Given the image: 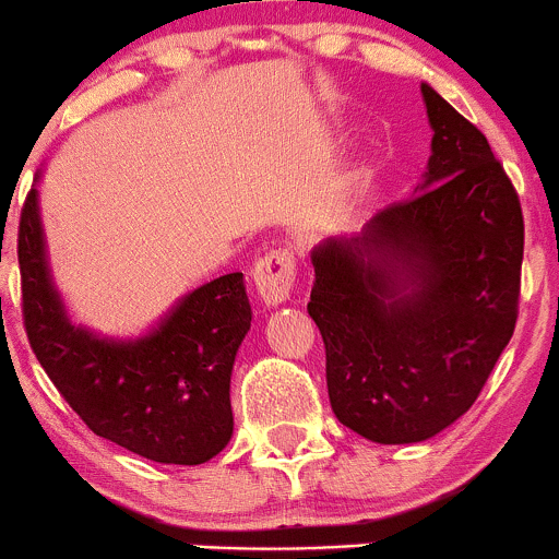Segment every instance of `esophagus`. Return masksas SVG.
<instances>
[{"label": "esophagus", "mask_w": 559, "mask_h": 559, "mask_svg": "<svg viewBox=\"0 0 559 559\" xmlns=\"http://www.w3.org/2000/svg\"><path fill=\"white\" fill-rule=\"evenodd\" d=\"M253 282L258 298L266 306H282L290 301L293 282H296V263L287 250H274L258 258L253 266Z\"/></svg>", "instance_id": "obj_1"}]
</instances>
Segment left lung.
Returning <instances> with one entry per match:
<instances>
[{"label":"left lung","instance_id":"left-lung-1","mask_svg":"<svg viewBox=\"0 0 559 559\" xmlns=\"http://www.w3.org/2000/svg\"><path fill=\"white\" fill-rule=\"evenodd\" d=\"M421 95L435 135L413 197L311 250L330 407L381 445L459 421L518 322V191L488 138L426 82Z\"/></svg>","mask_w":559,"mask_h":559}]
</instances>
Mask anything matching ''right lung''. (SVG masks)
I'll use <instances>...</instances> for the list:
<instances>
[{
  "label": "right lung",
  "mask_w": 559,
  "mask_h": 559,
  "mask_svg": "<svg viewBox=\"0 0 559 559\" xmlns=\"http://www.w3.org/2000/svg\"><path fill=\"white\" fill-rule=\"evenodd\" d=\"M17 263L28 344L95 435L178 466L205 464L229 445L234 357L253 320L242 274L205 282L138 338L74 325L52 282L37 189L21 213Z\"/></svg>",
  "instance_id": "right-lung-1"
}]
</instances>
